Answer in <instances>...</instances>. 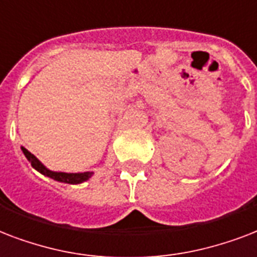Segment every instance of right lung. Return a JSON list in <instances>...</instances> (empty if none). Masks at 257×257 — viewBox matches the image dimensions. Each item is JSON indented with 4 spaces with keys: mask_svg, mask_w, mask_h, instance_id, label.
Instances as JSON below:
<instances>
[{
    "mask_svg": "<svg viewBox=\"0 0 257 257\" xmlns=\"http://www.w3.org/2000/svg\"><path fill=\"white\" fill-rule=\"evenodd\" d=\"M24 156L27 157V160L31 162L32 168L37 170L39 173H41L43 176L49 177L52 180L57 181V182H63V184H71V185H77L81 184V182H85L87 180H89L92 177V172H84V173H64V172H53V170H49V169L40 162L37 158H36L32 153L25 149V147H21Z\"/></svg>",
    "mask_w": 257,
    "mask_h": 257,
    "instance_id": "right-lung-1",
    "label": "right lung"
}]
</instances>
